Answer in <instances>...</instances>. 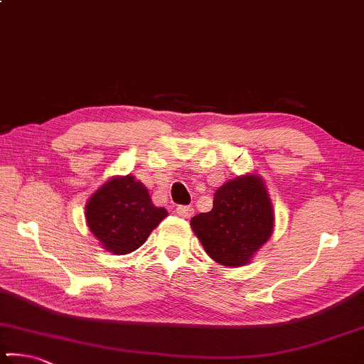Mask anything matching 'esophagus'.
<instances>
[{
    "mask_svg": "<svg viewBox=\"0 0 364 364\" xmlns=\"http://www.w3.org/2000/svg\"><path fill=\"white\" fill-rule=\"evenodd\" d=\"M176 213L182 218H191L193 215V208L191 207V205H178V207L176 208Z\"/></svg>",
    "mask_w": 364,
    "mask_h": 364,
    "instance_id": "esophagus-1",
    "label": "esophagus"
}]
</instances>
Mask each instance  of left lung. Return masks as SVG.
Returning <instances> with one entry per match:
<instances>
[{"label": "left lung", "instance_id": "1", "mask_svg": "<svg viewBox=\"0 0 364 364\" xmlns=\"http://www.w3.org/2000/svg\"><path fill=\"white\" fill-rule=\"evenodd\" d=\"M191 226L218 264H247L271 238L274 228V210L264 181L256 173H246L223 183L213 195V208L195 215Z\"/></svg>", "mask_w": 364, "mask_h": 364}]
</instances>
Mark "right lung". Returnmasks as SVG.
Here are the masks:
<instances>
[{"label": "right lung", "instance_id": "add662e5", "mask_svg": "<svg viewBox=\"0 0 364 364\" xmlns=\"http://www.w3.org/2000/svg\"><path fill=\"white\" fill-rule=\"evenodd\" d=\"M166 217L167 210L156 207L147 188L131 173L105 182L85 207L88 228L113 255L138 250Z\"/></svg>", "mask_w": 364, "mask_h": 364}]
</instances>
